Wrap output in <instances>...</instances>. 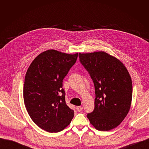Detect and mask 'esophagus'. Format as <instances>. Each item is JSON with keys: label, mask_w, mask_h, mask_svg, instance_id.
<instances>
[{"label": "esophagus", "mask_w": 149, "mask_h": 149, "mask_svg": "<svg viewBox=\"0 0 149 149\" xmlns=\"http://www.w3.org/2000/svg\"><path fill=\"white\" fill-rule=\"evenodd\" d=\"M76 109H77V111L78 112H81V111H82V109H83V107H81V106H77V107H76Z\"/></svg>", "instance_id": "1"}]
</instances>
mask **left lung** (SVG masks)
Here are the masks:
<instances>
[{"label": "left lung", "instance_id": "left-lung-1", "mask_svg": "<svg viewBox=\"0 0 149 149\" xmlns=\"http://www.w3.org/2000/svg\"><path fill=\"white\" fill-rule=\"evenodd\" d=\"M93 81L94 109L87 115L97 130L109 131L122 123L131 106L132 79L125 65L105 52L79 53Z\"/></svg>", "mask_w": 149, "mask_h": 149}]
</instances>
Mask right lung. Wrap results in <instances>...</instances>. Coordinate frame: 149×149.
Returning a JSON list of instances; mask_svg holds the SVG:
<instances>
[{"mask_svg":"<svg viewBox=\"0 0 149 149\" xmlns=\"http://www.w3.org/2000/svg\"><path fill=\"white\" fill-rule=\"evenodd\" d=\"M78 56V53L48 49L39 54L26 71L23 90L26 109L34 123L48 132L61 131L74 117L62 86Z\"/></svg>","mask_w":149,"mask_h":149,"instance_id":"1","label":"right lung"}]
</instances>
